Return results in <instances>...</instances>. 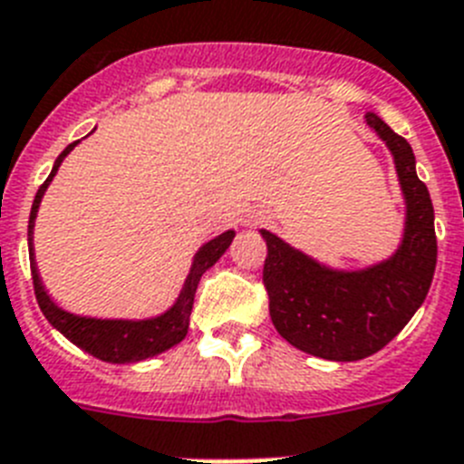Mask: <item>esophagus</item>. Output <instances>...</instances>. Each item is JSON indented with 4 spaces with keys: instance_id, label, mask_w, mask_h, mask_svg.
<instances>
[{
    "instance_id": "esophagus-1",
    "label": "esophagus",
    "mask_w": 464,
    "mask_h": 464,
    "mask_svg": "<svg viewBox=\"0 0 464 464\" xmlns=\"http://www.w3.org/2000/svg\"><path fill=\"white\" fill-rule=\"evenodd\" d=\"M256 221H259V217H247V219H245V224H247V227H252V224H256Z\"/></svg>"
}]
</instances>
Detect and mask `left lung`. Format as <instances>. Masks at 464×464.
I'll return each instance as SVG.
<instances>
[{"label":"left lung","mask_w":464,"mask_h":464,"mask_svg":"<svg viewBox=\"0 0 464 464\" xmlns=\"http://www.w3.org/2000/svg\"><path fill=\"white\" fill-rule=\"evenodd\" d=\"M366 123L390 147L406 198V228L392 259L357 273L329 271L261 231L268 247L264 287L277 334L294 348L332 362H357L392 341L425 301L437 266L430 191L404 137L376 114Z\"/></svg>","instance_id":"left-lung-1"}]
</instances>
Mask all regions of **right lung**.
Masks as SVG:
<instances>
[{
  "label": "right lung",
  "mask_w": 464,
  "mask_h": 464,
  "mask_svg": "<svg viewBox=\"0 0 464 464\" xmlns=\"http://www.w3.org/2000/svg\"><path fill=\"white\" fill-rule=\"evenodd\" d=\"M74 147L76 142H72L70 147L64 149L63 154L58 156L53 170L46 177V182L39 187L37 196H34V203H32L30 224H27V240H30V268L32 282H34V296H37V304L39 308H42L44 315H46V320L51 322L63 336L70 338L72 343L79 345L82 350H86L92 357H98V360L102 362H111V364H132V362L149 360V357H154V354L177 345L184 336H187L188 317H191L193 308V296H196L200 277H203V273L208 271L209 266H215L217 259L227 252V247L231 245L236 233H221V236H217L215 240H209V243H205L203 247L198 249V255L193 259L191 273H188L187 282H184V289L182 294H179L177 304L172 305L168 313L154 317V320H91V317H76L72 315V313H64L63 308H58L53 301L48 299L46 289H44L42 280H39L37 266H34V252H32V228H34V217H37L44 191H46V187L51 184L53 175L58 172L64 156L70 154Z\"/></svg>",
  "instance_id": "right-lung-1"
}]
</instances>
